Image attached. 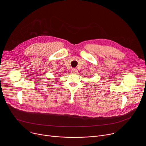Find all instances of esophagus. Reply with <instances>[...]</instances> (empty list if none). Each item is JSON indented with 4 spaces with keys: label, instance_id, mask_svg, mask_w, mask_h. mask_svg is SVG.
<instances>
[{
    "label": "esophagus",
    "instance_id": "34e87169",
    "mask_svg": "<svg viewBox=\"0 0 146 146\" xmlns=\"http://www.w3.org/2000/svg\"><path fill=\"white\" fill-rule=\"evenodd\" d=\"M71 72H72V73H77V70L76 69H75V68H73V69H72Z\"/></svg>",
    "mask_w": 146,
    "mask_h": 146
}]
</instances>
